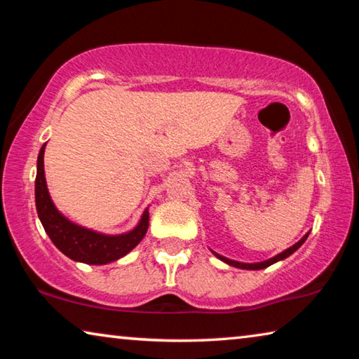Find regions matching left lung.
Masks as SVG:
<instances>
[{
    "mask_svg": "<svg viewBox=\"0 0 359 359\" xmlns=\"http://www.w3.org/2000/svg\"><path fill=\"white\" fill-rule=\"evenodd\" d=\"M307 238H309V233H307L306 236H304V238H302L301 241H297L294 245L288 247L287 250H283L282 253H278V255H276V257H272V258H269V259L259 261V263H241V261H234V259H229V258H226V257H222V255H218V253L214 252V250H210V252L214 253L218 259H222L223 263H226V264H229V266L239 267V269H247V271H258V269H264V267H269L271 264L277 263V261H282V259H285V258H288L290 255H293V253L297 250V248H299V247L304 244V242H306Z\"/></svg>",
    "mask_w": 359,
    "mask_h": 359,
    "instance_id": "obj_1",
    "label": "left lung"
}]
</instances>
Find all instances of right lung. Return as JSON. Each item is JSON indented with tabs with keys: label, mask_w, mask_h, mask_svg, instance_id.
<instances>
[{
	"label": "right lung",
	"mask_w": 359,
	"mask_h": 359,
	"mask_svg": "<svg viewBox=\"0 0 359 359\" xmlns=\"http://www.w3.org/2000/svg\"><path fill=\"white\" fill-rule=\"evenodd\" d=\"M46 145H42L38 155L34 198L38 217L53 245L72 261L85 264H107L128 255L147 233L149 208L142 212L136 226L123 234H104L71 222L55 208L48 193L44 172Z\"/></svg>",
	"instance_id": "obj_1"
}]
</instances>
